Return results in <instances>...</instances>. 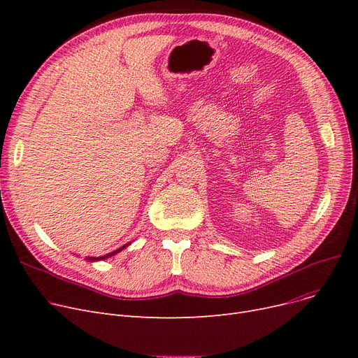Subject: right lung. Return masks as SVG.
<instances>
[{
    "label": "right lung",
    "instance_id": "1",
    "mask_svg": "<svg viewBox=\"0 0 358 358\" xmlns=\"http://www.w3.org/2000/svg\"><path fill=\"white\" fill-rule=\"evenodd\" d=\"M127 245H129V243H126V245H123L122 248H119V250H116V251H113V252H110V254H107V255H103V257H97V258H96V257H94V258L91 257V258H88V259H90V261H99V259H106V258H108V257H111V255H115V254L120 252V251H122V250H124Z\"/></svg>",
    "mask_w": 358,
    "mask_h": 358
}]
</instances>
